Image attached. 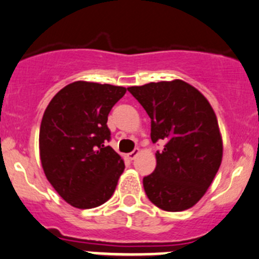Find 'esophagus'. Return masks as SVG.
<instances>
[{
  "label": "esophagus",
  "instance_id": "esophagus-1",
  "mask_svg": "<svg viewBox=\"0 0 259 259\" xmlns=\"http://www.w3.org/2000/svg\"><path fill=\"white\" fill-rule=\"evenodd\" d=\"M140 151H139V149H134V150L132 151V153H129L127 154V158L130 159V160H133V159H135L138 156V154H139Z\"/></svg>",
  "mask_w": 259,
  "mask_h": 259
}]
</instances>
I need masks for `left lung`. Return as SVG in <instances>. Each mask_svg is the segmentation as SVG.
<instances>
[{
  "mask_svg": "<svg viewBox=\"0 0 259 259\" xmlns=\"http://www.w3.org/2000/svg\"><path fill=\"white\" fill-rule=\"evenodd\" d=\"M151 119L156 168L144 177L149 200L160 209L182 211L197 204L213 182L223 156L215 113L199 90L183 80L127 88Z\"/></svg>",
  "mask_w": 259,
  "mask_h": 259,
  "instance_id": "1",
  "label": "left lung"
}]
</instances>
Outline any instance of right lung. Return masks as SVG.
<instances>
[{"label":"right lung","instance_id":"1","mask_svg":"<svg viewBox=\"0 0 259 259\" xmlns=\"http://www.w3.org/2000/svg\"><path fill=\"white\" fill-rule=\"evenodd\" d=\"M126 89L75 81L52 98L40 126L44 173L70 205L90 209L108 202L125 168L110 140L108 115Z\"/></svg>","mask_w":259,"mask_h":259}]
</instances>
